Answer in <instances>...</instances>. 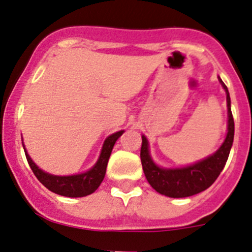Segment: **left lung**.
<instances>
[{"mask_svg":"<svg viewBox=\"0 0 252 252\" xmlns=\"http://www.w3.org/2000/svg\"><path fill=\"white\" fill-rule=\"evenodd\" d=\"M220 83L225 89L226 100H227V135L222 146L212 156L183 168H160L151 158L148 140L144 135H142L140 160H142L143 172L146 174L149 185L160 194L173 198H182V197H189L199 193L207 189L217 180V177L225 167L233 143L235 124L231 113V100L227 87L221 79Z\"/></svg>","mask_w":252,"mask_h":252,"instance_id":"8db88e82","label":"left lung"}]
</instances>
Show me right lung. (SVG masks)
I'll use <instances>...</instances> for the list:
<instances>
[{
	"label": "right lung",
	"mask_w": 252,
	"mask_h": 252,
	"mask_svg": "<svg viewBox=\"0 0 252 252\" xmlns=\"http://www.w3.org/2000/svg\"><path fill=\"white\" fill-rule=\"evenodd\" d=\"M124 130L117 131L114 134L109 135L106 138L105 142L103 144V149H101L100 157H99L98 162L95 163V165L92 169H89L85 173L81 174H74V176H54L44 172L40 169L37 165L33 163L30 156L26 154L27 162L30 164L31 169H32L33 174L37 177V180L51 192L60 196L65 197H84L88 194H92L98 189L100 183L103 182L104 176L106 172V165H108V160H109L110 153L113 151L115 142L122 134ZM25 149V148H24Z\"/></svg>",
	"instance_id": "obj_1"
}]
</instances>
